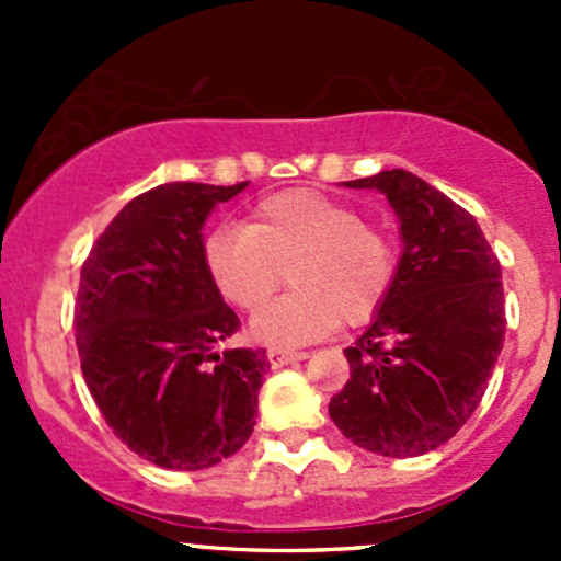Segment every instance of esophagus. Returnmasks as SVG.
I'll return each mask as SVG.
<instances>
[{
    "instance_id": "esophagus-1",
    "label": "esophagus",
    "mask_w": 561,
    "mask_h": 561,
    "mask_svg": "<svg viewBox=\"0 0 561 561\" xmlns=\"http://www.w3.org/2000/svg\"><path fill=\"white\" fill-rule=\"evenodd\" d=\"M304 358H307V353H296V350H279V347L268 350V364L274 366V369H279V366H287V364H296V360H304Z\"/></svg>"
}]
</instances>
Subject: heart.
Instances as JSON below:
<instances>
[{
    "instance_id": "heart-1",
    "label": "heart",
    "mask_w": 561,
    "mask_h": 561,
    "mask_svg": "<svg viewBox=\"0 0 561 561\" xmlns=\"http://www.w3.org/2000/svg\"><path fill=\"white\" fill-rule=\"evenodd\" d=\"M208 274L225 298L257 312L294 268L297 290L252 320V336L274 347H298L339 322L371 320L396 276L388 233L364 222L358 208L314 190H282L260 197L244 228L208 236Z\"/></svg>"
}]
</instances>
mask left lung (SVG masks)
Returning a JSON list of instances; mask_svg holds the SVG:
<instances>
[{"label":"left lung","instance_id":"obj_1","mask_svg":"<svg viewBox=\"0 0 561 561\" xmlns=\"http://www.w3.org/2000/svg\"><path fill=\"white\" fill-rule=\"evenodd\" d=\"M347 186L386 192L404 252L375 322L344 350L350 380L328 412L358 448L423 456L454 437L489 388L505 342L500 260L472 214L417 175L393 168Z\"/></svg>","mask_w":561,"mask_h":561}]
</instances>
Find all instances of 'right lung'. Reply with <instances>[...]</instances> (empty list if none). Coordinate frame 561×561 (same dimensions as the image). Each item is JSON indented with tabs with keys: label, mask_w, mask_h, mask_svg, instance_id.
<instances>
[{
	"label": "right lung",
	"mask_w": 561,
	"mask_h": 561,
	"mask_svg": "<svg viewBox=\"0 0 561 561\" xmlns=\"http://www.w3.org/2000/svg\"><path fill=\"white\" fill-rule=\"evenodd\" d=\"M244 186H154L113 217L83 260V380L113 434L157 467H214L254 428L268 360L265 350H214L241 320L208 274L201 236L208 211Z\"/></svg>",
	"instance_id": "obj_1"
}]
</instances>
